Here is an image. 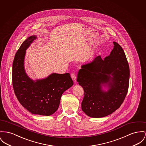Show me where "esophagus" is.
Listing matches in <instances>:
<instances>
[{"instance_id": "obj_1", "label": "esophagus", "mask_w": 146, "mask_h": 146, "mask_svg": "<svg viewBox=\"0 0 146 146\" xmlns=\"http://www.w3.org/2000/svg\"><path fill=\"white\" fill-rule=\"evenodd\" d=\"M71 77L72 80H73L74 81H76V75H75V73H72V74H71Z\"/></svg>"}]
</instances>
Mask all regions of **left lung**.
<instances>
[{
	"mask_svg": "<svg viewBox=\"0 0 146 146\" xmlns=\"http://www.w3.org/2000/svg\"><path fill=\"white\" fill-rule=\"evenodd\" d=\"M109 56H101L81 66L77 81L84 91L81 103L82 111L88 116L100 118L115 112L123 103L129 86V68L126 55L116 42ZM109 88L104 92L102 86Z\"/></svg>",
	"mask_w": 146,
	"mask_h": 146,
	"instance_id": "left-lung-1",
	"label": "left lung"
}]
</instances>
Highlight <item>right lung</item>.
Returning <instances> with one entry per match:
<instances>
[{
  "instance_id": "1",
  "label": "right lung",
  "mask_w": 146,
  "mask_h": 146,
  "mask_svg": "<svg viewBox=\"0 0 146 146\" xmlns=\"http://www.w3.org/2000/svg\"><path fill=\"white\" fill-rule=\"evenodd\" d=\"M36 39L33 35L26 39L15 54L12 68L13 87L20 104L30 112L50 116L57 111L62 94L74 82L69 73H54L36 81L28 77L24 66L26 50Z\"/></svg>"
}]
</instances>
